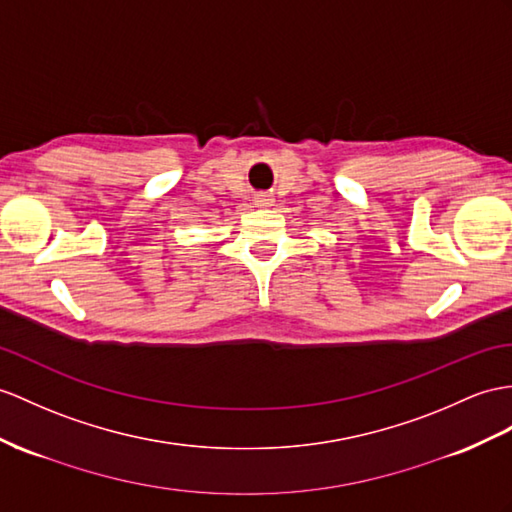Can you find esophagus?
Listing matches in <instances>:
<instances>
[{
    "instance_id": "obj_1",
    "label": "esophagus",
    "mask_w": 512,
    "mask_h": 512,
    "mask_svg": "<svg viewBox=\"0 0 512 512\" xmlns=\"http://www.w3.org/2000/svg\"><path fill=\"white\" fill-rule=\"evenodd\" d=\"M271 202H273V199L269 195H258L256 197V204L258 206H271Z\"/></svg>"
}]
</instances>
